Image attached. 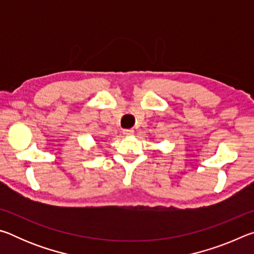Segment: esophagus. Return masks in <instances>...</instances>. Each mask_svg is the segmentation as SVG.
<instances>
[{
	"label": "esophagus",
	"mask_w": 254,
	"mask_h": 254,
	"mask_svg": "<svg viewBox=\"0 0 254 254\" xmlns=\"http://www.w3.org/2000/svg\"><path fill=\"white\" fill-rule=\"evenodd\" d=\"M122 132H123V134L127 135V136H130V135L133 134V133H134V131H133L132 128H124Z\"/></svg>",
	"instance_id": "obj_1"
}]
</instances>
